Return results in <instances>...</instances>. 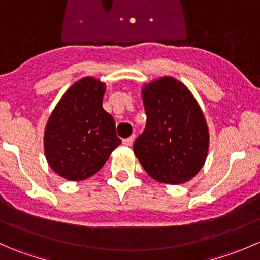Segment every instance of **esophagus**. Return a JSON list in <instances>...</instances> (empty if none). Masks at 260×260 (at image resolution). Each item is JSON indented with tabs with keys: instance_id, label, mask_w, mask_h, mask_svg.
<instances>
[{
	"instance_id": "obj_1",
	"label": "esophagus",
	"mask_w": 260,
	"mask_h": 260,
	"mask_svg": "<svg viewBox=\"0 0 260 260\" xmlns=\"http://www.w3.org/2000/svg\"><path fill=\"white\" fill-rule=\"evenodd\" d=\"M135 138H136L135 135L131 136V137H128V138H125V140H123V145L127 146V147L132 146V143H133V141H135Z\"/></svg>"
}]
</instances>
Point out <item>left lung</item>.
<instances>
[{
	"mask_svg": "<svg viewBox=\"0 0 260 260\" xmlns=\"http://www.w3.org/2000/svg\"><path fill=\"white\" fill-rule=\"evenodd\" d=\"M145 132L133 145L136 157L152 179L179 185L195 177L209 152V128L190 89L172 77L143 85Z\"/></svg>",
	"mask_w": 260,
	"mask_h": 260,
	"instance_id": "1",
	"label": "left lung"
}]
</instances>
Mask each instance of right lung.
<instances>
[{"label":"right lung","instance_id":"obj_1","mask_svg":"<svg viewBox=\"0 0 260 260\" xmlns=\"http://www.w3.org/2000/svg\"><path fill=\"white\" fill-rule=\"evenodd\" d=\"M106 84L93 77L75 81L50 114L44 152L52 171L69 181L93 176L120 145L113 117L102 107Z\"/></svg>","mask_w":260,"mask_h":260}]
</instances>
